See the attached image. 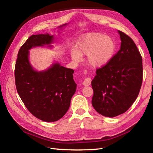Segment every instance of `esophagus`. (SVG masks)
Returning <instances> with one entry per match:
<instances>
[{
	"instance_id": "obj_1",
	"label": "esophagus",
	"mask_w": 153,
	"mask_h": 153,
	"mask_svg": "<svg viewBox=\"0 0 153 153\" xmlns=\"http://www.w3.org/2000/svg\"><path fill=\"white\" fill-rule=\"evenodd\" d=\"M91 79L90 77H87V78L84 79L82 84L84 86H89L91 85Z\"/></svg>"
}]
</instances>
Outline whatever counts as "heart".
I'll return each mask as SVG.
<instances>
[{"instance_id": "obj_1", "label": "heart", "mask_w": 153, "mask_h": 153, "mask_svg": "<svg viewBox=\"0 0 153 153\" xmlns=\"http://www.w3.org/2000/svg\"><path fill=\"white\" fill-rule=\"evenodd\" d=\"M77 48L71 52L72 60L76 62L82 60V55L87 56V62L93 68L105 66L112 60L116 50L114 39L108 35L92 32L83 35L77 43Z\"/></svg>"}]
</instances>
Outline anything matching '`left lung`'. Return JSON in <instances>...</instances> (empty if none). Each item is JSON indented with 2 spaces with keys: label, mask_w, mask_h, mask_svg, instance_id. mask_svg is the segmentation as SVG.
<instances>
[{
  "label": "left lung",
  "mask_w": 153,
  "mask_h": 153,
  "mask_svg": "<svg viewBox=\"0 0 153 153\" xmlns=\"http://www.w3.org/2000/svg\"><path fill=\"white\" fill-rule=\"evenodd\" d=\"M121 46L112 60L96 71L91 82L92 105L104 116L124 113L135 102L143 81L141 54L128 35L118 31Z\"/></svg>",
  "instance_id": "obj_1"
}]
</instances>
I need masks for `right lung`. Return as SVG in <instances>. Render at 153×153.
Segmentation results:
<instances>
[{
	"label": "right lung",
	"mask_w": 153,
	"mask_h": 153,
	"mask_svg": "<svg viewBox=\"0 0 153 153\" xmlns=\"http://www.w3.org/2000/svg\"><path fill=\"white\" fill-rule=\"evenodd\" d=\"M67 24L58 27L61 30ZM54 36L48 33L33 35L22 45L15 66V82L18 95L32 114L45 122L57 121L65 115L76 91L74 70L54 63L37 71L32 66L30 50L37 47L52 48Z\"/></svg>",
	"instance_id": "add662e5"
}]
</instances>
